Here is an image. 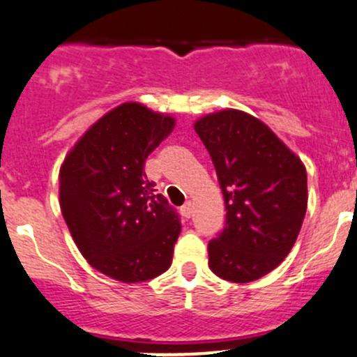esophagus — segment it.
<instances>
[{
	"label": "esophagus",
	"mask_w": 357,
	"mask_h": 357,
	"mask_svg": "<svg viewBox=\"0 0 357 357\" xmlns=\"http://www.w3.org/2000/svg\"><path fill=\"white\" fill-rule=\"evenodd\" d=\"M192 213H193V206H192V202H186L185 206L181 207V214L185 218H190L192 216Z\"/></svg>",
	"instance_id": "34e87169"
}]
</instances>
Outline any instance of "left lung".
<instances>
[{
    "label": "left lung",
    "instance_id": "left-lung-1",
    "mask_svg": "<svg viewBox=\"0 0 357 357\" xmlns=\"http://www.w3.org/2000/svg\"><path fill=\"white\" fill-rule=\"evenodd\" d=\"M223 192L227 223L209 242V266L230 282H251L288 256L307 211V172L263 122L223 109L195 122Z\"/></svg>",
    "mask_w": 357,
    "mask_h": 357
}]
</instances>
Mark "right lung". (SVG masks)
<instances>
[{
  "label": "right lung",
  "instance_id": "add662e5",
  "mask_svg": "<svg viewBox=\"0 0 357 357\" xmlns=\"http://www.w3.org/2000/svg\"><path fill=\"white\" fill-rule=\"evenodd\" d=\"M172 129V116L126 102L86 130L61 167L59 199L73 241L116 281H150L172 263L179 216L144 172Z\"/></svg>",
  "mask_w": 357,
  "mask_h": 357
}]
</instances>
